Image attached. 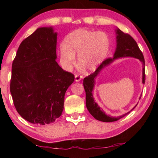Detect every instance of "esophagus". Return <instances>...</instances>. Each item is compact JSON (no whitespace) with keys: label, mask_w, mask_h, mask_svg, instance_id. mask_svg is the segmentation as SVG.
<instances>
[{"label":"esophagus","mask_w":158,"mask_h":158,"mask_svg":"<svg viewBox=\"0 0 158 158\" xmlns=\"http://www.w3.org/2000/svg\"><path fill=\"white\" fill-rule=\"evenodd\" d=\"M81 78H82V76L79 75H75V81H79L81 79Z\"/></svg>","instance_id":"34e87169"}]
</instances>
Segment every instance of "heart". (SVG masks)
<instances>
[{
  "mask_svg": "<svg viewBox=\"0 0 158 158\" xmlns=\"http://www.w3.org/2000/svg\"><path fill=\"white\" fill-rule=\"evenodd\" d=\"M109 46V38L105 32L77 29L66 36L64 47L60 49L63 65L66 69H71L75 55L78 53L79 64L88 70H95L105 58Z\"/></svg>",
  "mask_w": 158,
  "mask_h": 158,
  "instance_id": "1",
  "label": "heart"
}]
</instances>
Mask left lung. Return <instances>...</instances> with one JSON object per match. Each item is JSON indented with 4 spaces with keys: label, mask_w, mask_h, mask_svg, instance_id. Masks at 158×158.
Listing matches in <instances>:
<instances>
[{
    "label": "left lung",
    "mask_w": 158,
    "mask_h": 158,
    "mask_svg": "<svg viewBox=\"0 0 158 158\" xmlns=\"http://www.w3.org/2000/svg\"><path fill=\"white\" fill-rule=\"evenodd\" d=\"M117 48L113 58H109L104 60L100 64L98 68L96 69L94 73L91 75L85 77L83 79V86L85 91V101L86 107L89 113L98 121L103 122H115L123 117L127 115L130 112L119 117H110L107 115L102 110L95 102L93 98L92 90L94 86V79L98 75L100 70L104 67L109 65L110 63L113 62L114 60L123 58V57H133L137 59H139L143 63V83L145 82V59L142 52L140 51L138 45H137L135 40L130 35L124 33L121 30L117 29ZM136 107V106H135Z\"/></svg>",
    "instance_id": "left-lung-1"
}]
</instances>
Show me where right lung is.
Returning a JSON list of instances; mask_svg holds the SVG:
<instances>
[{"label": "right lung", "mask_w": 158, "mask_h": 158, "mask_svg": "<svg viewBox=\"0 0 158 158\" xmlns=\"http://www.w3.org/2000/svg\"><path fill=\"white\" fill-rule=\"evenodd\" d=\"M57 34L39 28L20 43L12 63L10 92L17 111L38 125L62 115L64 95L75 76L56 62Z\"/></svg>", "instance_id": "1"}]
</instances>
